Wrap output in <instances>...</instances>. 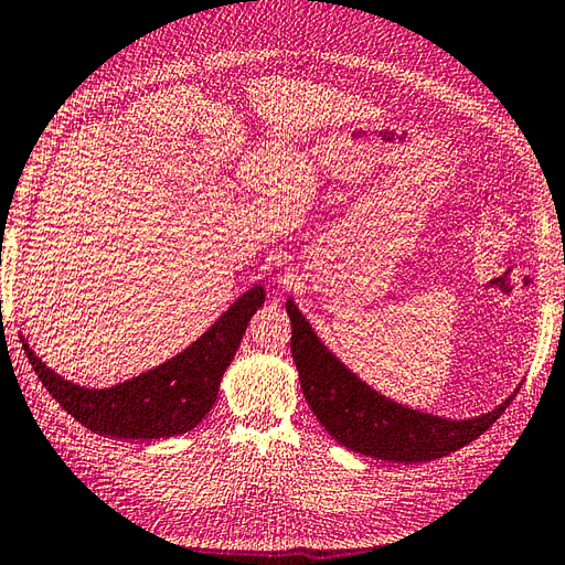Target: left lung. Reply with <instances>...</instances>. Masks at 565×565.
<instances>
[{
	"instance_id": "left-lung-1",
	"label": "left lung",
	"mask_w": 565,
	"mask_h": 565,
	"mask_svg": "<svg viewBox=\"0 0 565 565\" xmlns=\"http://www.w3.org/2000/svg\"><path fill=\"white\" fill-rule=\"evenodd\" d=\"M287 316L292 321V360L311 412L340 446L362 456L405 465L444 458L484 434L515 397L513 393L489 415L460 422L395 405L323 348L292 299H287Z\"/></svg>"
}]
</instances>
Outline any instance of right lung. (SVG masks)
Returning a JSON list of instances; mask_svg holds the SVG:
<instances>
[{
	"instance_id": "obj_1",
	"label": "right lung",
	"mask_w": 565,
	"mask_h": 565,
	"mask_svg": "<svg viewBox=\"0 0 565 565\" xmlns=\"http://www.w3.org/2000/svg\"><path fill=\"white\" fill-rule=\"evenodd\" d=\"M264 299V287L254 285L194 345L148 374L103 391L81 388L72 381H64L43 360H38L29 342H23V352L54 401L93 434L113 438H168L191 431L209 415L217 397L220 379L235 360L244 330Z\"/></svg>"
}]
</instances>
